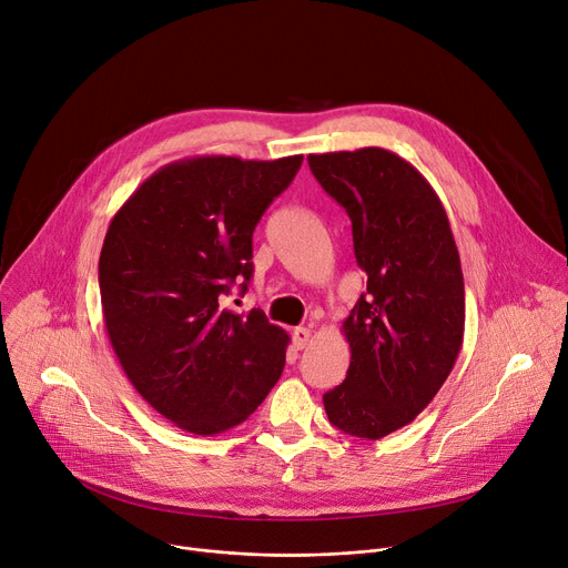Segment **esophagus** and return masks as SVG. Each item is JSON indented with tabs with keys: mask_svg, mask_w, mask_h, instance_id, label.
<instances>
[{
	"mask_svg": "<svg viewBox=\"0 0 568 568\" xmlns=\"http://www.w3.org/2000/svg\"><path fill=\"white\" fill-rule=\"evenodd\" d=\"M310 341H312V329L310 327H295L293 329V343H295L297 351H304V347L310 345Z\"/></svg>",
	"mask_w": 568,
	"mask_h": 568,
	"instance_id": "esophagus-1",
	"label": "esophagus"
}]
</instances>
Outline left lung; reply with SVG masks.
<instances>
[{"label": "left lung", "mask_w": 568, "mask_h": 568, "mask_svg": "<svg viewBox=\"0 0 568 568\" xmlns=\"http://www.w3.org/2000/svg\"><path fill=\"white\" fill-rule=\"evenodd\" d=\"M318 184L353 221L366 293L343 321L351 368L323 405L357 439L409 425L439 394L464 341V275L446 209L396 152L310 154Z\"/></svg>", "instance_id": "left-lung-1"}]
</instances>
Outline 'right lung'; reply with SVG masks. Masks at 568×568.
I'll list each match as a JSON object with an SVG mask.
<instances>
[{"instance_id": "1", "label": "right lung", "mask_w": 568, "mask_h": 568, "mask_svg": "<svg viewBox=\"0 0 568 568\" xmlns=\"http://www.w3.org/2000/svg\"><path fill=\"white\" fill-rule=\"evenodd\" d=\"M302 154L275 161L191 156L159 168L109 225L100 254L113 353L163 418L213 436L241 425L280 379L288 334L223 295L252 277V232L293 182Z\"/></svg>"}]
</instances>
